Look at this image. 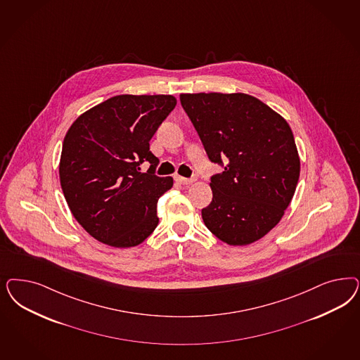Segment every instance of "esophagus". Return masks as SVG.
Here are the masks:
<instances>
[{"mask_svg": "<svg viewBox=\"0 0 360 360\" xmlns=\"http://www.w3.org/2000/svg\"><path fill=\"white\" fill-rule=\"evenodd\" d=\"M176 181L183 184V186H191L192 183H195V179H186V177H181V176H176Z\"/></svg>", "mask_w": 360, "mask_h": 360, "instance_id": "obj_1", "label": "esophagus"}]
</instances>
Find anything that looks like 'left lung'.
Returning a JSON list of instances; mask_svg holds the SVG:
<instances>
[{"label": "left lung", "mask_w": 360, "mask_h": 360, "mask_svg": "<svg viewBox=\"0 0 360 360\" xmlns=\"http://www.w3.org/2000/svg\"><path fill=\"white\" fill-rule=\"evenodd\" d=\"M209 160L212 202L201 216L229 245L262 238L282 219L300 179L301 162L288 122L248 94H181Z\"/></svg>", "instance_id": "8db88e82"}]
</instances>
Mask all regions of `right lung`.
<instances>
[{
	"mask_svg": "<svg viewBox=\"0 0 360 360\" xmlns=\"http://www.w3.org/2000/svg\"><path fill=\"white\" fill-rule=\"evenodd\" d=\"M176 105L172 95H116L69 128L59 179L72 216L114 248L141 244L159 224L158 200L174 186L159 177L150 140ZM152 165L143 174L139 164Z\"/></svg>",
	"mask_w": 360,
	"mask_h": 360,
	"instance_id": "right-lung-1",
	"label": "right lung"
}]
</instances>
